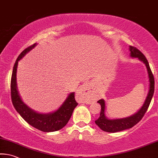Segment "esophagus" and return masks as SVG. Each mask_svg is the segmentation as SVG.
<instances>
[{
	"instance_id": "esophagus-1",
	"label": "esophagus",
	"mask_w": 158,
	"mask_h": 158,
	"mask_svg": "<svg viewBox=\"0 0 158 158\" xmlns=\"http://www.w3.org/2000/svg\"><path fill=\"white\" fill-rule=\"evenodd\" d=\"M79 91L90 99L93 98L95 96L94 93L89 83H85L82 84L81 86L79 87Z\"/></svg>"
}]
</instances>
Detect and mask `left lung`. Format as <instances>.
I'll use <instances>...</instances> for the list:
<instances>
[{
    "mask_svg": "<svg viewBox=\"0 0 158 158\" xmlns=\"http://www.w3.org/2000/svg\"><path fill=\"white\" fill-rule=\"evenodd\" d=\"M129 51L130 56L131 57H134V58H138L140 61L143 62L145 65H146L149 79V91L148 93L146 101H145L144 103L143 104L141 108L136 113L129 117H124V118H107L106 116V101H104V99H100L98 102L101 106V113H100V117L95 121V122L100 127V129H101L104 131L110 132V133H115V132L124 131V130L133 127L144 116L145 113H146L150 103H151L152 96H153L155 89L154 77L151 69L150 68L149 63L147 60L146 57L136 47L130 46Z\"/></svg>",
    "mask_w": 158,
    "mask_h": 158,
    "instance_id": "8db88e82",
    "label": "left lung"
}]
</instances>
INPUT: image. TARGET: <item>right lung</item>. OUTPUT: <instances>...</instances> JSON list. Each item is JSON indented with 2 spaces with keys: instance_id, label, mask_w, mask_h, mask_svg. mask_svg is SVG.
<instances>
[{
  "instance_id": "1",
  "label": "right lung",
  "mask_w": 158,
  "mask_h": 158,
  "mask_svg": "<svg viewBox=\"0 0 158 158\" xmlns=\"http://www.w3.org/2000/svg\"><path fill=\"white\" fill-rule=\"evenodd\" d=\"M36 45L37 44H34L24 50L17 57L14 64L10 83L12 102L17 112L31 126L44 132L56 131L63 128L67 124L74 109L78 105L75 101L74 93H70L65 101L57 110L49 113H39L24 103L17 89L16 75L18 62Z\"/></svg>"
}]
</instances>
